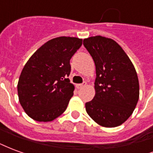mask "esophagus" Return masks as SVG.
<instances>
[{"label":"esophagus","instance_id":"1","mask_svg":"<svg viewBox=\"0 0 153 153\" xmlns=\"http://www.w3.org/2000/svg\"><path fill=\"white\" fill-rule=\"evenodd\" d=\"M87 85V82H83V83H80V84H77V88H83V87L86 86Z\"/></svg>","mask_w":153,"mask_h":153}]
</instances>
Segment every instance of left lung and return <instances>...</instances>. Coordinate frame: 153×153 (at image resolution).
Wrapping results in <instances>:
<instances>
[{
  "instance_id": "left-lung-1",
  "label": "left lung",
  "mask_w": 153,
  "mask_h": 153,
  "mask_svg": "<svg viewBox=\"0 0 153 153\" xmlns=\"http://www.w3.org/2000/svg\"><path fill=\"white\" fill-rule=\"evenodd\" d=\"M96 66L95 90L86 111L98 125L112 128L132 115L139 97V83L131 60L111 38L95 36L83 40Z\"/></svg>"
}]
</instances>
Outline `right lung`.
I'll return each mask as SVG.
<instances>
[{
	"instance_id": "right-lung-1",
	"label": "right lung",
	"mask_w": 153,
	"mask_h": 153,
	"mask_svg": "<svg viewBox=\"0 0 153 153\" xmlns=\"http://www.w3.org/2000/svg\"><path fill=\"white\" fill-rule=\"evenodd\" d=\"M82 39L59 37L48 41L25 64L18 83L19 102L29 117L51 121L66 110L74 86L69 77L70 60Z\"/></svg>"
}]
</instances>
